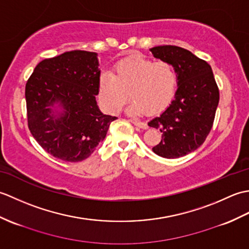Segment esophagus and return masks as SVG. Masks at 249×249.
<instances>
[{
  "instance_id": "obj_1",
  "label": "esophagus",
  "mask_w": 249,
  "mask_h": 249,
  "mask_svg": "<svg viewBox=\"0 0 249 249\" xmlns=\"http://www.w3.org/2000/svg\"><path fill=\"white\" fill-rule=\"evenodd\" d=\"M131 123H133L135 126H137V127L142 128V129H147V128H149V126H147V124H146V123H144V122L131 121Z\"/></svg>"
}]
</instances>
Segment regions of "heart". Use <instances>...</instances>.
<instances>
[{"label":"heart","instance_id":"heart-1","mask_svg":"<svg viewBox=\"0 0 249 249\" xmlns=\"http://www.w3.org/2000/svg\"><path fill=\"white\" fill-rule=\"evenodd\" d=\"M178 71L166 61L154 62L143 56H131L119 62L114 73L104 71L98 79V98L110 113H116L129 99L130 114L145 111L154 114L167 108L176 95Z\"/></svg>","mask_w":249,"mask_h":249}]
</instances>
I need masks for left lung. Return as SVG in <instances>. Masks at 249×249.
<instances>
[{"label": "left lung", "mask_w": 249, "mask_h": 249, "mask_svg": "<svg viewBox=\"0 0 249 249\" xmlns=\"http://www.w3.org/2000/svg\"><path fill=\"white\" fill-rule=\"evenodd\" d=\"M150 51L156 59L170 63L178 71L174 99L160 116L147 123L161 133V140L153 147V152L173 160L203 144L213 126L219 91L212 68L189 50L177 46H157Z\"/></svg>", "instance_id": "1"}]
</instances>
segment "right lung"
<instances>
[{
	"label": "right lung",
	"instance_id": "obj_1",
	"mask_svg": "<svg viewBox=\"0 0 249 249\" xmlns=\"http://www.w3.org/2000/svg\"><path fill=\"white\" fill-rule=\"evenodd\" d=\"M96 52L72 50L37 64L25 86L31 134L61 160H86L107 135L115 116L100 111Z\"/></svg>",
	"mask_w": 249,
	"mask_h": 249
}]
</instances>
